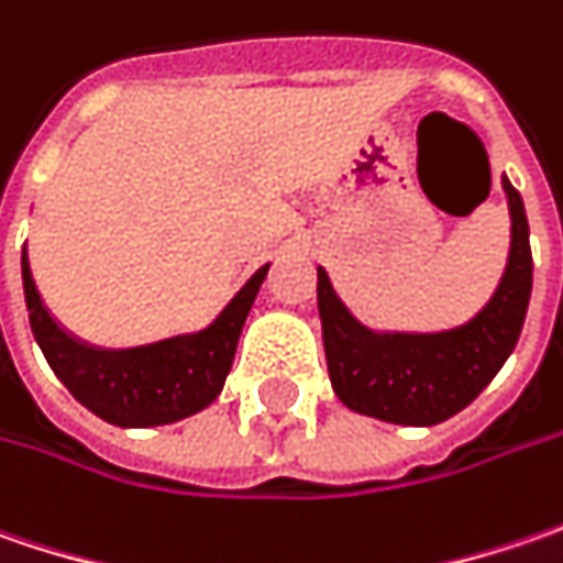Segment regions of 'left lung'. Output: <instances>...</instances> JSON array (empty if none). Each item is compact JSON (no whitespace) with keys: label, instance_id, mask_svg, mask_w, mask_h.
<instances>
[{"label":"left lung","instance_id":"left-lung-1","mask_svg":"<svg viewBox=\"0 0 563 563\" xmlns=\"http://www.w3.org/2000/svg\"><path fill=\"white\" fill-rule=\"evenodd\" d=\"M510 210L507 267L485 308L438 333L372 330L318 267V314L333 394L353 412L394 426H438L476 400L514 353L532 292L529 223L520 191L504 176Z\"/></svg>","mask_w":563,"mask_h":563}]
</instances>
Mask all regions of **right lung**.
<instances>
[{
  "mask_svg": "<svg viewBox=\"0 0 563 563\" xmlns=\"http://www.w3.org/2000/svg\"><path fill=\"white\" fill-rule=\"evenodd\" d=\"M267 267L271 264L257 267L205 330L132 350H93L65 333L40 299L27 245L21 255V280L34 340L71 397L110 426L151 428L188 419L220 397Z\"/></svg>",
  "mask_w": 563,
  "mask_h": 563,
  "instance_id": "add662e5",
  "label": "right lung"
}]
</instances>
